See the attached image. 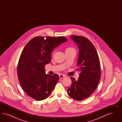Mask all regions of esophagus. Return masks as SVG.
Returning a JSON list of instances; mask_svg holds the SVG:
<instances>
[{
    "label": "esophagus",
    "mask_w": 122,
    "mask_h": 122,
    "mask_svg": "<svg viewBox=\"0 0 122 122\" xmlns=\"http://www.w3.org/2000/svg\"><path fill=\"white\" fill-rule=\"evenodd\" d=\"M59 77L60 79H63L65 77V76H64V75H60L59 76Z\"/></svg>",
    "instance_id": "obj_1"
}]
</instances>
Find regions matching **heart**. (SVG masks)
<instances>
[{
	"label": "heart",
	"instance_id": "heart-1",
	"mask_svg": "<svg viewBox=\"0 0 122 122\" xmlns=\"http://www.w3.org/2000/svg\"><path fill=\"white\" fill-rule=\"evenodd\" d=\"M75 50L72 47H68L66 49L65 51H70V50Z\"/></svg>",
	"mask_w": 122,
	"mask_h": 122
}]
</instances>
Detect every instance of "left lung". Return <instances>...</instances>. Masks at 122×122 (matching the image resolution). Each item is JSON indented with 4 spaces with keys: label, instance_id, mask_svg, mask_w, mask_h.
<instances>
[{
    "label": "left lung",
    "instance_id": "obj_1",
    "mask_svg": "<svg viewBox=\"0 0 122 122\" xmlns=\"http://www.w3.org/2000/svg\"><path fill=\"white\" fill-rule=\"evenodd\" d=\"M79 49L77 65L81 71L78 80L72 81L68 93L72 98L81 101L89 97L96 90L101 79L100 63L97 50L92 42L85 37L72 35L70 37Z\"/></svg>",
    "mask_w": 122,
    "mask_h": 122
}]
</instances>
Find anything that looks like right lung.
Masks as SVG:
<instances>
[{
  "instance_id": "right-lung-1",
  "label": "right lung",
  "mask_w": 122,
  "mask_h": 122,
  "mask_svg": "<svg viewBox=\"0 0 122 122\" xmlns=\"http://www.w3.org/2000/svg\"><path fill=\"white\" fill-rule=\"evenodd\" d=\"M67 41L63 36H36L25 46L18 64V77L24 92L32 98L44 100L54 89L59 76L46 74L45 66L51 62L53 50Z\"/></svg>"
}]
</instances>
